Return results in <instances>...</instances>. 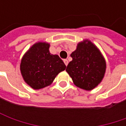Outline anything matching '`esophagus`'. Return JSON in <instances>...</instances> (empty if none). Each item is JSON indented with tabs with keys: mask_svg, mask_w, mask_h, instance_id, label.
<instances>
[{
	"mask_svg": "<svg viewBox=\"0 0 126 126\" xmlns=\"http://www.w3.org/2000/svg\"><path fill=\"white\" fill-rule=\"evenodd\" d=\"M64 64H65L66 66L68 65V63H69V62L67 60H64Z\"/></svg>",
	"mask_w": 126,
	"mask_h": 126,
	"instance_id": "esophagus-1",
	"label": "esophagus"
}]
</instances>
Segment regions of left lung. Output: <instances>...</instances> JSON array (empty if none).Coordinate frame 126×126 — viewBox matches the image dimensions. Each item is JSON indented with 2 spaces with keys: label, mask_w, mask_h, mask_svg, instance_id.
Segmentation results:
<instances>
[{
  "label": "left lung",
  "mask_w": 126,
  "mask_h": 126,
  "mask_svg": "<svg viewBox=\"0 0 126 126\" xmlns=\"http://www.w3.org/2000/svg\"><path fill=\"white\" fill-rule=\"evenodd\" d=\"M72 61L66 67L76 86L85 90H92L102 82L107 64L98 47L86 39L77 44L71 54Z\"/></svg>",
  "instance_id": "obj_1"
}]
</instances>
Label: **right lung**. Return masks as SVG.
<instances>
[{
  "label": "right lung",
  "mask_w": 126,
  "mask_h": 126,
  "mask_svg": "<svg viewBox=\"0 0 126 126\" xmlns=\"http://www.w3.org/2000/svg\"><path fill=\"white\" fill-rule=\"evenodd\" d=\"M50 44L38 42L22 57L20 71L25 83L34 90H39L52 84L66 65L57 55L49 51Z\"/></svg>",
  "instance_id": "add662e5"
}]
</instances>
